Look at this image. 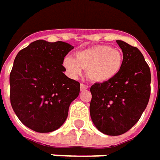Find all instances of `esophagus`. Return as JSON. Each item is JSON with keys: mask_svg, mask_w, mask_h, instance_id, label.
<instances>
[{"mask_svg": "<svg viewBox=\"0 0 160 160\" xmlns=\"http://www.w3.org/2000/svg\"><path fill=\"white\" fill-rule=\"evenodd\" d=\"M88 86L87 85H85L83 83H80V90L81 91H84V90H86V89H88Z\"/></svg>", "mask_w": 160, "mask_h": 160, "instance_id": "34e87169", "label": "esophagus"}]
</instances>
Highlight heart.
<instances>
[{
    "label": "heart",
    "instance_id": "heart-1",
    "mask_svg": "<svg viewBox=\"0 0 160 160\" xmlns=\"http://www.w3.org/2000/svg\"><path fill=\"white\" fill-rule=\"evenodd\" d=\"M62 64L70 76L81 75L87 69V76L95 83H103L116 76L121 69L123 55L118 49L107 45H98L78 51L75 59L66 57Z\"/></svg>",
    "mask_w": 160,
    "mask_h": 160
}]
</instances>
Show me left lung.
Wrapping results in <instances>:
<instances>
[{"mask_svg": "<svg viewBox=\"0 0 160 160\" xmlns=\"http://www.w3.org/2000/svg\"><path fill=\"white\" fill-rule=\"evenodd\" d=\"M123 52L118 74L90 88V115L96 128L107 135H121L138 122L151 94V71L141 52L116 41Z\"/></svg>", "mask_w": 160, "mask_h": 160, "instance_id": "obj_1", "label": "left lung"}]
</instances>
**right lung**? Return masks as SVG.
I'll return each mask as SVG.
<instances>
[{"instance_id":"add662e5","label":"right lung","mask_w":160,"mask_h":160,"mask_svg":"<svg viewBox=\"0 0 160 160\" xmlns=\"http://www.w3.org/2000/svg\"><path fill=\"white\" fill-rule=\"evenodd\" d=\"M73 47L63 41L38 40L22 49L10 72V102L18 119L37 132L63 125L80 83L64 74L65 56Z\"/></svg>"}]
</instances>
